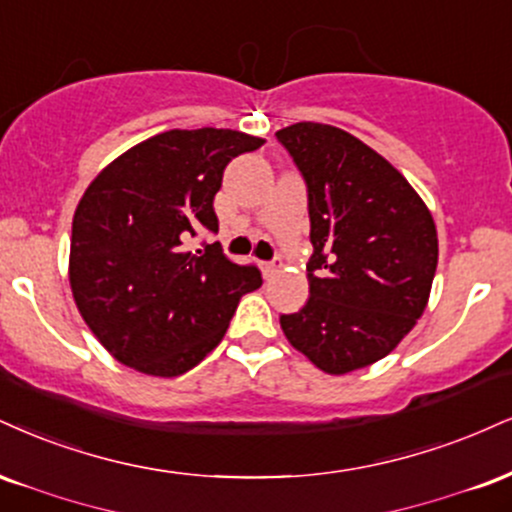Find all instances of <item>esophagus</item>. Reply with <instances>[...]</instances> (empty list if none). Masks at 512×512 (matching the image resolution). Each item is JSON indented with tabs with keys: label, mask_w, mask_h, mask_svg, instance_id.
Returning a JSON list of instances; mask_svg holds the SVG:
<instances>
[{
	"label": "esophagus",
	"mask_w": 512,
	"mask_h": 512,
	"mask_svg": "<svg viewBox=\"0 0 512 512\" xmlns=\"http://www.w3.org/2000/svg\"><path fill=\"white\" fill-rule=\"evenodd\" d=\"M260 269H262L264 279H272V276L281 269V262H279V260H274V262H260Z\"/></svg>",
	"instance_id": "esophagus-1"
}]
</instances>
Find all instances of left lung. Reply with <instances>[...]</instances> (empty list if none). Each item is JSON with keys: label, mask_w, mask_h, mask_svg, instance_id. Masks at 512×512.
<instances>
[{"label": "left lung", "mask_w": 512, "mask_h": 512, "mask_svg": "<svg viewBox=\"0 0 512 512\" xmlns=\"http://www.w3.org/2000/svg\"><path fill=\"white\" fill-rule=\"evenodd\" d=\"M303 171L310 207V300L281 315L288 343L326 374L391 353L429 303L439 262L432 212L396 166L329 123L276 131Z\"/></svg>", "instance_id": "8db88e82"}]
</instances>
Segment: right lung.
<instances>
[{
    "label": "right lung",
    "mask_w": 512,
    "mask_h": 512,
    "mask_svg": "<svg viewBox=\"0 0 512 512\" xmlns=\"http://www.w3.org/2000/svg\"><path fill=\"white\" fill-rule=\"evenodd\" d=\"M264 140L229 128L164 131L116 157L80 197L69 283L80 317L121 365L171 379L219 346L255 267L217 243L190 252L200 229L219 231L214 195L233 157Z\"/></svg>",
    "instance_id": "add662e5"
}]
</instances>
